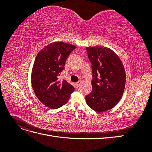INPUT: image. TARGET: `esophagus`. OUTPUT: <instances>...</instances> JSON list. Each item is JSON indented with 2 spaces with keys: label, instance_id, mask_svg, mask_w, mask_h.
Segmentation results:
<instances>
[{
  "label": "esophagus",
  "instance_id": "1",
  "mask_svg": "<svg viewBox=\"0 0 152 152\" xmlns=\"http://www.w3.org/2000/svg\"><path fill=\"white\" fill-rule=\"evenodd\" d=\"M80 84H81V81H79V82H76V83H75V86L77 87H79Z\"/></svg>",
  "mask_w": 152,
  "mask_h": 152
}]
</instances>
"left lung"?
Here are the masks:
<instances>
[{
	"label": "left lung",
	"instance_id": "1",
	"mask_svg": "<svg viewBox=\"0 0 152 152\" xmlns=\"http://www.w3.org/2000/svg\"><path fill=\"white\" fill-rule=\"evenodd\" d=\"M91 63L93 89L86 96L87 105L97 112L113 108L123 94L126 84V73L118 55L105 47L87 48Z\"/></svg>",
	"mask_w": 152,
	"mask_h": 152
}]
</instances>
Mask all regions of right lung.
<instances>
[{
	"label": "right lung",
	"mask_w": 152,
	"mask_h": 152,
	"mask_svg": "<svg viewBox=\"0 0 152 152\" xmlns=\"http://www.w3.org/2000/svg\"><path fill=\"white\" fill-rule=\"evenodd\" d=\"M77 47L56 42L45 46L37 55L31 71V82L37 98L46 107L56 109L65 104L75 90L65 80L58 81L65 62Z\"/></svg>",
	"instance_id": "1"
}]
</instances>
